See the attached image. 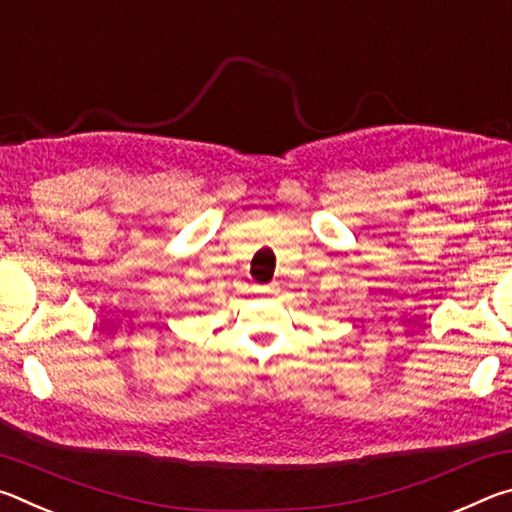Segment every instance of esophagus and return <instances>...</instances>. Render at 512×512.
<instances>
[{
    "instance_id": "obj_1",
    "label": "esophagus",
    "mask_w": 512,
    "mask_h": 512,
    "mask_svg": "<svg viewBox=\"0 0 512 512\" xmlns=\"http://www.w3.org/2000/svg\"><path fill=\"white\" fill-rule=\"evenodd\" d=\"M255 291L257 293H277V291H280V287H277V284L273 282V284H264V287H255Z\"/></svg>"
}]
</instances>
